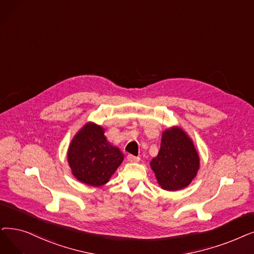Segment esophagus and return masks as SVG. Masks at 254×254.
Returning <instances> with one entry per match:
<instances>
[{"label": "esophagus", "instance_id": "obj_1", "mask_svg": "<svg viewBox=\"0 0 254 254\" xmlns=\"http://www.w3.org/2000/svg\"><path fill=\"white\" fill-rule=\"evenodd\" d=\"M140 158L139 157H136V156H133V154H128L127 156V161L130 162V163H136V162H139Z\"/></svg>", "mask_w": 254, "mask_h": 254}]
</instances>
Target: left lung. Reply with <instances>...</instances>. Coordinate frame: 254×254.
Returning a JSON list of instances; mask_svg holds the SVG:
<instances>
[{
    "instance_id": "1",
    "label": "left lung",
    "mask_w": 254,
    "mask_h": 254,
    "mask_svg": "<svg viewBox=\"0 0 254 254\" xmlns=\"http://www.w3.org/2000/svg\"><path fill=\"white\" fill-rule=\"evenodd\" d=\"M150 167L162 189L178 191L195 179L200 158L188 134L180 127H172L163 131L161 148Z\"/></svg>"
}]
</instances>
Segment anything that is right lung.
<instances>
[{"label":"right lung","instance_id":"1","mask_svg":"<svg viewBox=\"0 0 254 254\" xmlns=\"http://www.w3.org/2000/svg\"><path fill=\"white\" fill-rule=\"evenodd\" d=\"M124 158L120 149L107 140L105 128L94 123H87L74 135L67 150L72 175L92 187L107 184Z\"/></svg>","mask_w":254,"mask_h":254}]
</instances>
